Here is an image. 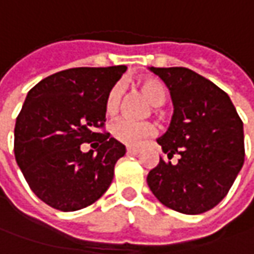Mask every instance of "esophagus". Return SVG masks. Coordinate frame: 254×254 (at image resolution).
Returning a JSON list of instances; mask_svg holds the SVG:
<instances>
[{
	"mask_svg": "<svg viewBox=\"0 0 254 254\" xmlns=\"http://www.w3.org/2000/svg\"><path fill=\"white\" fill-rule=\"evenodd\" d=\"M127 152L129 154H139L140 153V149L139 147H133V146H127Z\"/></svg>",
	"mask_w": 254,
	"mask_h": 254,
	"instance_id": "esophagus-1",
	"label": "esophagus"
}]
</instances>
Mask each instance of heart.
<instances>
[{
  "instance_id": "heart-1",
  "label": "heart",
  "mask_w": 254,
  "mask_h": 254,
  "mask_svg": "<svg viewBox=\"0 0 254 254\" xmlns=\"http://www.w3.org/2000/svg\"><path fill=\"white\" fill-rule=\"evenodd\" d=\"M146 100L152 107H160L166 101V90L163 84L154 78H143L137 83ZM121 91L118 87H112L104 102V110L107 115H115L118 111ZM154 132V127L147 121H132V119H118L110 125L111 136L121 143L135 146L139 144L144 137Z\"/></svg>"
}]
</instances>
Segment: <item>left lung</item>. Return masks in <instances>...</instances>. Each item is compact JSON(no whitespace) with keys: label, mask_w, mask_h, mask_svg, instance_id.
I'll use <instances>...</instances> for the list:
<instances>
[{"label":"left lung","mask_w":254,"mask_h":254,"mask_svg":"<svg viewBox=\"0 0 254 254\" xmlns=\"http://www.w3.org/2000/svg\"><path fill=\"white\" fill-rule=\"evenodd\" d=\"M170 91L174 112L157 139L164 162L147 174V186L163 205L202 214L222 201L245 162L243 122L229 95L186 67H149Z\"/></svg>","instance_id":"obj_1"}]
</instances>
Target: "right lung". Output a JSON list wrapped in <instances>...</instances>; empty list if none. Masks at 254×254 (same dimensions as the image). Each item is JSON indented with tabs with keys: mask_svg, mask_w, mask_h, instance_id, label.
<instances>
[{
	"mask_svg": "<svg viewBox=\"0 0 254 254\" xmlns=\"http://www.w3.org/2000/svg\"><path fill=\"white\" fill-rule=\"evenodd\" d=\"M127 66L77 67L43 78L28 92L15 124V159L38 197L70 212L91 205L108 190L127 149L97 133L105 97ZM95 141V151L81 152Z\"/></svg>",
	"mask_w": 254,
	"mask_h": 254,
	"instance_id": "1",
	"label": "right lung"
}]
</instances>
